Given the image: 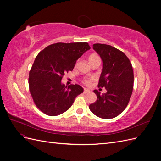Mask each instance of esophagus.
Masks as SVG:
<instances>
[{"instance_id":"obj_1","label":"esophagus","mask_w":161,"mask_h":161,"mask_svg":"<svg viewBox=\"0 0 161 161\" xmlns=\"http://www.w3.org/2000/svg\"><path fill=\"white\" fill-rule=\"evenodd\" d=\"M91 91L89 89H84V93L85 94H86V93H89V92H90Z\"/></svg>"}]
</instances>
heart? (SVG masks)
Returning a JSON list of instances; mask_svg holds the SVG:
<instances>
[{
	"label": "heart",
	"instance_id": "heart-1",
	"mask_svg": "<svg viewBox=\"0 0 161 161\" xmlns=\"http://www.w3.org/2000/svg\"><path fill=\"white\" fill-rule=\"evenodd\" d=\"M99 58L97 56L96 54H94V53H92V54H91L89 56V63H91L92 61H94V60H95L97 59H99ZM91 80V79H86L85 80V83H86V84H89Z\"/></svg>",
	"mask_w": 161,
	"mask_h": 161
}]
</instances>
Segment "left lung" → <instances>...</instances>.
Wrapping results in <instances>:
<instances>
[{"label": "left lung", "mask_w": 161, "mask_h": 161, "mask_svg": "<svg viewBox=\"0 0 161 161\" xmlns=\"http://www.w3.org/2000/svg\"><path fill=\"white\" fill-rule=\"evenodd\" d=\"M92 48L103 62L98 86L105 87L107 92L101 95L94 90L97 99L89 109L100 118L111 119L119 115L130 101L134 84L132 66L125 53L115 47L95 43Z\"/></svg>", "instance_id": "8db88e82"}]
</instances>
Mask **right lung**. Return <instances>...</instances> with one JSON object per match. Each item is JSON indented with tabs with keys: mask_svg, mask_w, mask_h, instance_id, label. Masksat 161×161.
<instances>
[{
	"mask_svg": "<svg viewBox=\"0 0 161 161\" xmlns=\"http://www.w3.org/2000/svg\"><path fill=\"white\" fill-rule=\"evenodd\" d=\"M91 49L88 43H56L38 53L30 72L29 86L34 103L43 113L56 116L64 113L83 92L79 85L65 86L64 73L72 71L76 60Z\"/></svg>",
	"mask_w": 161,
	"mask_h": 161,
	"instance_id": "1",
	"label": "right lung"
}]
</instances>
